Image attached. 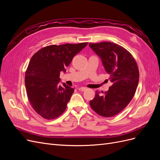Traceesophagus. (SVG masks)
Segmentation results:
<instances>
[{
  "mask_svg": "<svg viewBox=\"0 0 160 160\" xmlns=\"http://www.w3.org/2000/svg\"><path fill=\"white\" fill-rule=\"evenodd\" d=\"M86 89H87L86 88H78V90L80 91H84Z\"/></svg>",
  "mask_w": 160,
  "mask_h": 160,
  "instance_id": "obj_1",
  "label": "esophagus"
}]
</instances>
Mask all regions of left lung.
<instances>
[{"label":"left lung","instance_id":"8db88e82","mask_svg":"<svg viewBox=\"0 0 160 160\" xmlns=\"http://www.w3.org/2000/svg\"><path fill=\"white\" fill-rule=\"evenodd\" d=\"M89 45L100 57L112 83L104 95L96 91L90 106L101 116L113 117L125 108L136 91L139 76L136 61L128 51L114 42L89 43Z\"/></svg>","mask_w":160,"mask_h":160}]
</instances>
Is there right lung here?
<instances>
[{
  "label": "right lung",
  "instance_id": "right-lung-1",
  "mask_svg": "<svg viewBox=\"0 0 160 160\" xmlns=\"http://www.w3.org/2000/svg\"><path fill=\"white\" fill-rule=\"evenodd\" d=\"M79 44L52 45L33 55L25 72V87L32 108L42 118L52 119L67 108L74 89L59 84L60 72L66 71L74 56L88 45Z\"/></svg>",
  "mask_w": 160,
  "mask_h": 160
}]
</instances>
